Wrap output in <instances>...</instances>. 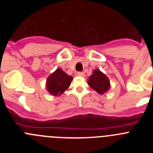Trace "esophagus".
<instances>
[{"label": "esophagus", "instance_id": "esophagus-1", "mask_svg": "<svg viewBox=\"0 0 153 153\" xmlns=\"http://www.w3.org/2000/svg\"><path fill=\"white\" fill-rule=\"evenodd\" d=\"M77 75L79 76H84L85 74L83 72H78Z\"/></svg>", "mask_w": 153, "mask_h": 153}]
</instances>
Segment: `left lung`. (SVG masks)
<instances>
[{"instance_id":"obj_1","label":"left lung","mask_w":153,"mask_h":153,"mask_svg":"<svg viewBox=\"0 0 153 153\" xmlns=\"http://www.w3.org/2000/svg\"><path fill=\"white\" fill-rule=\"evenodd\" d=\"M89 78V86L100 94H103L109 90L110 85L107 76L99 70H94Z\"/></svg>"}]
</instances>
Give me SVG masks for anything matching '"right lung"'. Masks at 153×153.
Here are the masks:
<instances>
[{"instance_id": "right-lung-1", "label": "right lung", "mask_w": 153, "mask_h": 153, "mask_svg": "<svg viewBox=\"0 0 153 153\" xmlns=\"http://www.w3.org/2000/svg\"><path fill=\"white\" fill-rule=\"evenodd\" d=\"M72 79V76L65 74L61 69H57L47 79V89L52 95H60L70 86Z\"/></svg>"}]
</instances>
